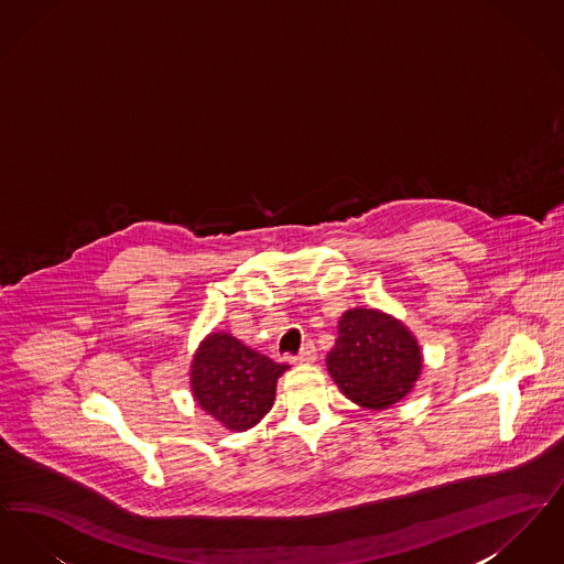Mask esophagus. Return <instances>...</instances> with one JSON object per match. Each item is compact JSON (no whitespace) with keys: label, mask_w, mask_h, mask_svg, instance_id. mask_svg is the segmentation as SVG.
Instances as JSON below:
<instances>
[{"label":"esophagus","mask_w":564,"mask_h":564,"mask_svg":"<svg viewBox=\"0 0 564 564\" xmlns=\"http://www.w3.org/2000/svg\"><path fill=\"white\" fill-rule=\"evenodd\" d=\"M317 359V349L313 343H306L294 357V364H313Z\"/></svg>","instance_id":"1"}]
</instances>
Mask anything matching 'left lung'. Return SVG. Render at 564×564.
Segmentation results:
<instances>
[{
  "instance_id": "obj_1",
  "label": "left lung",
  "mask_w": 564,
  "mask_h": 564,
  "mask_svg": "<svg viewBox=\"0 0 564 564\" xmlns=\"http://www.w3.org/2000/svg\"><path fill=\"white\" fill-rule=\"evenodd\" d=\"M423 368L416 338L376 308H350L338 322L327 370L350 402L384 410L410 393Z\"/></svg>"
}]
</instances>
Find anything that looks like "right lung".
<instances>
[{
    "label": "right lung",
    "instance_id": "obj_1",
    "mask_svg": "<svg viewBox=\"0 0 564 564\" xmlns=\"http://www.w3.org/2000/svg\"><path fill=\"white\" fill-rule=\"evenodd\" d=\"M290 366L245 347L232 334H209L192 359L189 384L198 405L230 431L251 430L274 402L276 380Z\"/></svg>",
    "mask_w": 564,
    "mask_h": 564
}]
</instances>
